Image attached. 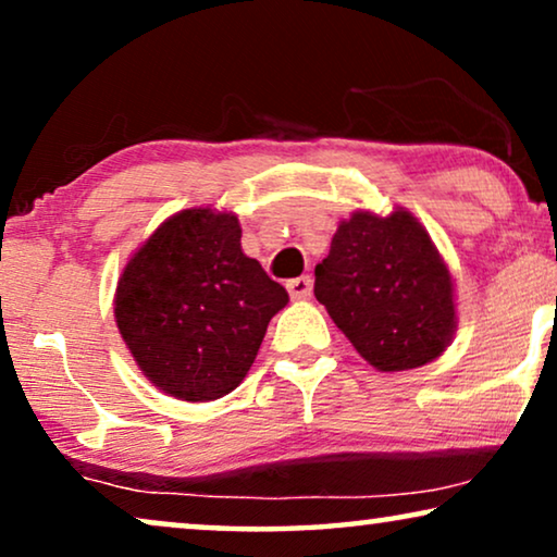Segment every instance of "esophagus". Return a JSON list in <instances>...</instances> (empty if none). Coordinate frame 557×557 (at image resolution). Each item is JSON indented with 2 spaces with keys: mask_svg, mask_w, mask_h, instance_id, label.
<instances>
[{
  "mask_svg": "<svg viewBox=\"0 0 557 557\" xmlns=\"http://www.w3.org/2000/svg\"><path fill=\"white\" fill-rule=\"evenodd\" d=\"M311 276H296L292 281H286V288L288 294H292V299H307L311 296Z\"/></svg>",
  "mask_w": 557,
  "mask_h": 557,
  "instance_id": "obj_1",
  "label": "esophagus"
}]
</instances>
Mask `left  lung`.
Instances as JSON below:
<instances>
[{
  "mask_svg": "<svg viewBox=\"0 0 557 557\" xmlns=\"http://www.w3.org/2000/svg\"><path fill=\"white\" fill-rule=\"evenodd\" d=\"M314 296L380 372L421 368L456 332L454 281L431 235L408 210H357L342 220L314 269Z\"/></svg>",
  "mask_w": 557,
  "mask_h": 557,
  "instance_id": "left-lung-1",
  "label": "left lung"
}]
</instances>
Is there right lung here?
Instances as JSON below:
<instances>
[{
	"label": "right lung",
	"instance_id": "right-lung-1",
	"mask_svg": "<svg viewBox=\"0 0 557 557\" xmlns=\"http://www.w3.org/2000/svg\"><path fill=\"white\" fill-rule=\"evenodd\" d=\"M288 304L240 248L233 212L180 210L128 258L113 317L128 352L159 391L218 400L248 375L271 317Z\"/></svg>",
	"mask_w": 557,
	"mask_h": 557
}]
</instances>
